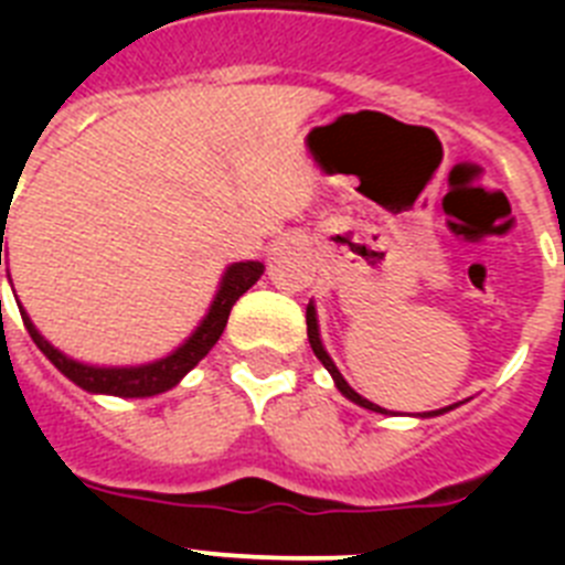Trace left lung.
<instances>
[{
  "mask_svg": "<svg viewBox=\"0 0 565 565\" xmlns=\"http://www.w3.org/2000/svg\"><path fill=\"white\" fill-rule=\"evenodd\" d=\"M306 322H308V342H311V348H313V353H317V359H319V362L326 364V371L331 373V376H333V382H337V387H339V391H342V396H348V398H351V402H356L359 407H367V411L387 413V411H384V407H379V404H373V402H367V398H362V396H359V393L353 391L351 384L344 382V379H342V373L337 371V364L331 362V356H328V353H326V348H322V342H319V331H317V313H313V306H308V311H306ZM438 413H447V407H444V411H436V413H427V416H438Z\"/></svg>",
  "mask_w": 565,
  "mask_h": 565,
  "instance_id": "obj_1",
  "label": "left lung"
}]
</instances>
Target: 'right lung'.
<instances>
[{
    "label": "right lung",
    "mask_w": 565,
    "mask_h": 565,
    "mask_svg": "<svg viewBox=\"0 0 565 565\" xmlns=\"http://www.w3.org/2000/svg\"><path fill=\"white\" fill-rule=\"evenodd\" d=\"M4 223H8V209H0V266H2V243H4ZM263 277V263H234L226 271L221 282V291L214 297L212 308H209L206 319L201 322V328L186 339V342L172 353V356L161 359V362L141 364V367H89V364L73 362L64 353H58L42 333L33 328L28 313L22 311L24 328H28L30 339L36 342L39 351L56 364L58 371L76 382L78 387L89 393H109V396H124V398H143L154 396V393H163L169 387L181 382L194 364L201 362L209 351L214 348V342L221 339L223 328L228 322V313H232V306L237 302L248 288Z\"/></svg>",
    "instance_id": "obj_1"
}]
</instances>
